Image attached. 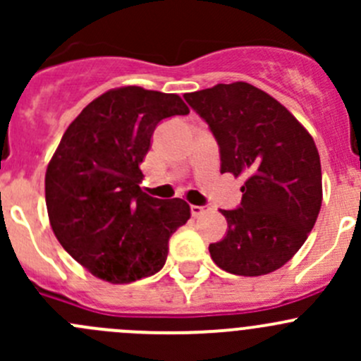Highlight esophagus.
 I'll list each match as a JSON object with an SVG mask.
<instances>
[{
    "label": "esophagus",
    "instance_id": "34e87169",
    "mask_svg": "<svg viewBox=\"0 0 361 361\" xmlns=\"http://www.w3.org/2000/svg\"><path fill=\"white\" fill-rule=\"evenodd\" d=\"M206 211H209V207H207V206H195V204H192V206H190L192 216H199V214L206 213Z\"/></svg>",
    "mask_w": 361,
    "mask_h": 361
}]
</instances>
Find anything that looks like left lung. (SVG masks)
Returning a JSON list of instances; mask_svg holds the SVG:
<instances>
[{
  "instance_id": "obj_1",
  "label": "left lung",
  "mask_w": 361,
  "mask_h": 361,
  "mask_svg": "<svg viewBox=\"0 0 361 361\" xmlns=\"http://www.w3.org/2000/svg\"><path fill=\"white\" fill-rule=\"evenodd\" d=\"M220 147L221 173L245 176L241 206L221 209L228 231L209 245L214 264L264 276L300 250L322 207L314 140L279 101L246 82L185 94Z\"/></svg>"
}]
</instances>
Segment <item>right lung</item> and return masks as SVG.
I'll return each instance as SVG.
<instances>
[{"instance_id":"obj_1","label":"right lung","mask_w":361,"mask_h":361,"mask_svg":"<svg viewBox=\"0 0 361 361\" xmlns=\"http://www.w3.org/2000/svg\"><path fill=\"white\" fill-rule=\"evenodd\" d=\"M188 111L176 94L130 85L104 92L69 123L47 167V211L57 241L96 278L123 285L166 264L190 206L145 194L140 164L160 120Z\"/></svg>"}]
</instances>
